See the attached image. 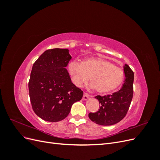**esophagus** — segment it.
I'll list each match as a JSON object with an SVG mask.
<instances>
[{
    "instance_id": "obj_1",
    "label": "esophagus",
    "mask_w": 160,
    "mask_h": 160,
    "mask_svg": "<svg viewBox=\"0 0 160 160\" xmlns=\"http://www.w3.org/2000/svg\"><path fill=\"white\" fill-rule=\"evenodd\" d=\"M91 97V95H89L88 93H84V94H83V100H85V101H86V100H88L89 98Z\"/></svg>"
}]
</instances>
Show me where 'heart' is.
Instances as JSON below:
<instances>
[{
  "mask_svg": "<svg viewBox=\"0 0 160 160\" xmlns=\"http://www.w3.org/2000/svg\"><path fill=\"white\" fill-rule=\"evenodd\" d=\"M71 80L77 87L83 86L89 80L90 88L99 93H108L118 88L125 78L123 69L102 57L88 58L83 62L71 61L68 65Z\"/></svg>",
  "mask_w": 160,
  "mask_h": 160,
  "instance_id": "b5f03b06",
  "label": "heart"
}]
</instances>
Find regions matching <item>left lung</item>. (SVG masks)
<instances>
[{"label": "left lung", "mask_w": 160, "mask_h": 160, "mask_svg": "<svg viewBox=\"0 0 160 160\" xmlns=\"http://www.w3.org/2000/svg\"><path fill=\"white\" fill-rule=\"evenodd\" d=\"M125 79L122 88L112 95L96 96L101 104L100 109L95 113H89V118L97 124L112 125L122 120L132 102L134 73L129 65L123 66Z\"/></svg>", "instance_id": "1"}]
</instances>
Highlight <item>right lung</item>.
Wrapping results in <instances>:
<instances>
[{"label": "right lung", "mask_w": 160, "mask_h": 160, "mask_svg": "<svg viewBox=\"0 0 160 160\" xmlns=\"http://www.w3.org/2000/svg\"><path fill=\"white\" fill-rule=\"evenodd\" d=\"M71 58L67 49H49L32 67L28 82L32 108L47 122L64 119L72 105L83 98V92L72 83L66 69Z\"/></svg>", "instance_id": "obj_1"}]
</instances>
